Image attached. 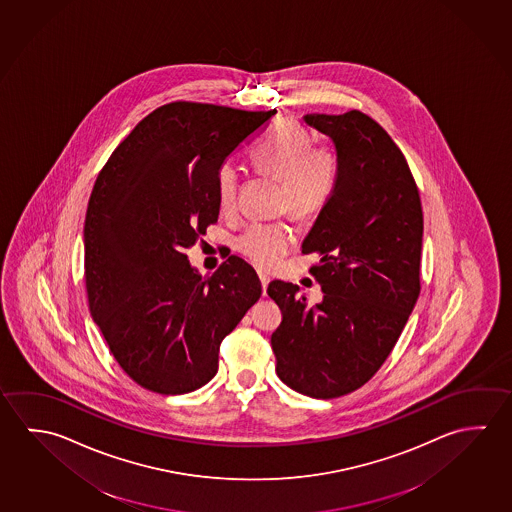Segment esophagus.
Returning a JSON list of instances; mask_svg holds the SVG:
<instances>
[{
  "mask_svg": "<svg viewBox=\"0 0 512 512\" xmlns=\"http://www.w3.org/2000/svg\"><path fill=\"white\" fill-rule=\"evenodd\" d=\"M260 284H262V293L266 295V289H268L269 277L268 275H264V273H259Z\"/></svg>",
  "mask_w": 512,
  "mask_h": 512,
  "instance_id": "obj_1",
  "label": "esophagus"
}]
</instances>
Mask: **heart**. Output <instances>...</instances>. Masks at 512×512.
<instances>
[{"instance_id":"1","label":"heart","mask_w":512,"mask_h":512,"mask_svg":"<svg viewBox=\"0 0 512 512\" xmlns=\"http://www.w3.org/2000/svg\"><path fill=\"white\" fill-rule=\"evenodd\" d=\"M253 167L282 183L278 208L296 221H309L327 207L340 174V154L331 144H313V135L295 120H278L250 153ZM217 207L232 214L237 207L239 172L219 165L214 180ZM295 243L286 223H252L237 237L235 248L260 269H271Z\"/></svg>"}]
</instances>
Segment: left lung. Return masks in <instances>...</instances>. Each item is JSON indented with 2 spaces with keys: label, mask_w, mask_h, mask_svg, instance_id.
Listing matches in <instances>:
<instances>
[{
  "label": "left lung",
  "mask_w": 512,
  "mask_h": 512,
  "mask_svg": "<svg viewBox=\"0 0 512 512\" xmlns=\"http://www.w3.org/2000/svg\"><path fill=\"white\" fill-rule=\"evenodd\" d=\"M304 120L340 154L336 189L302 244L320 255L311 275L323 300L309 307L296 284L271 282L282 311L271 347L282 383L334 399L365 385L399 340L421 293L424 221L406 158L374 118L352 109Z\"/></svg>",
  "instance_id": "obj_1"
}]
</instances>
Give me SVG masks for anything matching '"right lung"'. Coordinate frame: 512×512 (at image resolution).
Listing matches in <instances>:
<instances>
[{
	"instance_id": "1",
	"label": "right lung",
	"mask_w": 512,
	"mask_h": 512,
	"mask_svg": "<svg viewBox=\"0 0 512 512\" xmlns=\"http://www.w3.org/2000/svg\"><path fill=\"white\" fill-rule=\"evenodd\" d=\"M275 113L165 104L97 176L84 221L88 305L118 365L145 390L207 385L221 341L262 295L241 257L201 277L185 250L217 223V167Z\"/></svg>"
}]
</instances>
